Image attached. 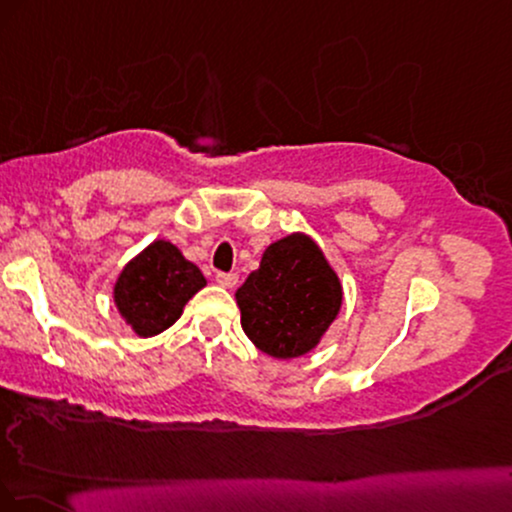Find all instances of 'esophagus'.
<instances>
[{
  "instance_id": "34e87169",
  "label": "esophagus",
  "mask_w": 512,
  "mask_h": 512,
  "mask_svg": "<svg viewBox=\"0 0 512 512\" xmlns=\"http://www.w3.org/2000/svg\"><path fill=\"white\" fill-rule=\"evenodd\" d=\"M237 280H239L237 273H218V275H216V282H218L220 287H225V289L235 287Z\"/></svg>"
}]
</instances>
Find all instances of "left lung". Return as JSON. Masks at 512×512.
Wrapping results in <instances>:
<instances>
[{
	"instance_id": "8db88e82",
	"label": "left lung",
	"mask_w": 512,
	"mask_h": 512,
	"mask_svg": "<svg viewBox=\"0 0 512 512\" xmlns=\"http://www.w3.org/2000/svg\"><path fill=\"white\" fill-rule=\"evenodd\" d=\"M242 330L268 356L311 353L342 311L344 287L318 242L306 232L268 244L261 266L235 292Z\"/></svg>"
}]
</instances>
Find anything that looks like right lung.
I'll return each instance as SVG.
<instances>
[{"instance_id": "1", "label": "right lung", "mask_w": 512, "mask_h": 512, "mask_svg": "<svg viewBox=\"0 0 512 512\" xmlns=\"http://www.w3.org/2000/svg\"><path fill=\"white\" fill-rule=\"evenodd\" d=\"M206 287L201 270L168 239H154L125 263L113 282V304L137 337H156Z\"/></svg>"}]
</instances>
